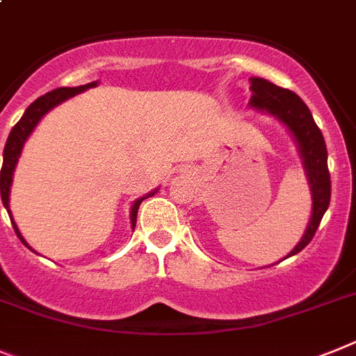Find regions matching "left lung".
Instances as JSON below:
<instances>
[{
    "label": "left lung",
    "instance_id": "1",
    "mask_svg": "<svg viewBox=\"0 0 356 356\" xmlns=\"http://www.w3.org/2000/svg\"><path fill=\"white\" fill-rule=\"evenodd\" d=\"M249 89L252 92V107L274 114L276 118H280L289 127L296 141H298L299 152H301L302 163H305L308 181H310L312 199H314L310 224H308L307 233L301 238V242L286 256V258H290V256L301 252L312 242V238H314L315 231L319 227L324 213L330 206L332 181H330V170H327L326 143H324L323 132L314 122L310 109L296 92L280 88V86L272 84L265 79H251V88Z\"/></svg>",
    "mask_w": 356,
    "mask_h": 356
}]
</instances>
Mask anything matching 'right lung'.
<instances>
[{"label": "right lung", "mask_w": 356, "mask_h": 356, "mask_svg": "<svg viewBox=\"0 0 356 356\" xmlns=\"http://www.w3.org/2000/svg\"><path fill=\"white\" fill-rule=\"evenodd\" d=\"M92 86H97V82H91V84H88V86H79V88H58V89H54V91L46 92V95H42V97L37 98L33 104H30L29 109L24 111L23 118L15 123L14 129L10 131V136H8L7 145H5V150H3V166H1V172H0L1 200H3V206L7 208L8 216H10V222H12V225H14L15 234L19 236V240L26 247H29V243L24 242V238L21 236L19 229H17V225H15L14 218H12L10 206H8L12 174H14V168H15V165H17V159H19L21 148H23L24 141H26V138L30 136V132L33 131V127L39 123V120H41L49 109H54L57 104H60V102L67 100V98H71V97H75V95L86 91L88 88H92ZM152 195H154V193H148L147 197H141V199H138L134 204H132V209H131L132 229L136 227V216H138V209H140V204L143 202L145 199H148V197H152ZM29 249H30V247H29Z\"/></svg>", "instance_id": "1"}]
</instances>
